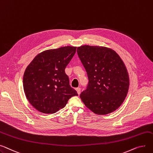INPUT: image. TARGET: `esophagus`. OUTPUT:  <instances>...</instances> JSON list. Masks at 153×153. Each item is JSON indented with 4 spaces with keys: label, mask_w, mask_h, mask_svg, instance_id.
Listing matches in <instances>:
<instances>
[{
    "label": "esophagus",
    "mask_w": 153,
    "mask_h": 153,
    "mask_svg": "<svg viewBox=\"0 0 153 153\" xmlns=\"http://www.w3.org/2000/svg\"><path fill=\"white\" fill-rule=\"evenodd\" d=\"M76 91H77V92L78 95H80V88L77 87V88H76Z\"/></svg>",
    "instance_id": "esophagus-1"
}]
</instances>
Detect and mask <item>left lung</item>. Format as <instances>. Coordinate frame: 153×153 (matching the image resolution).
I'll return each instance as SVG.
<instances>
[{"label":"left lung","instance_id":"1","mask_svg":"<svg viewBox=\"0 0 153 153\" xmlns=\"http://www.w3.org/2000/svg\"><path fill=\"white\" fill-rule=\"evenodd\" d=\"M77 52L88 78L80 99L97 114L114 111L123 103L129 87L123 61L115 51L105 47L82 45L77 47Z\"/></svg>","mask_w":153,"mask_h":153}]
</instances>
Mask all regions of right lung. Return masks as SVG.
Segmentation results:
<instances>
[{
    "instance_id": "add662e5",
    "label": "right lung",
    "mask_w": 153,
    "mask_h": 153,
    "mask_svg": "<svg viewBox=\"0 0 153 153\" xmlns=\"http://www.w3.org/2000/svg\"><path fill=\"white\" fill-rule=\"evenodd\" d=\"M76 47L47 50L38 54L23 76L25 95L34 108L42 113H55L63 108L70 98L77 96L69 85L65 68L76 52Z\"/></svg>"
}]
</instances>
